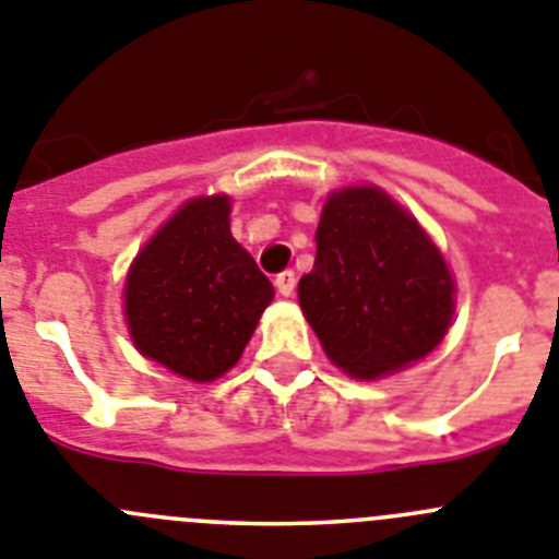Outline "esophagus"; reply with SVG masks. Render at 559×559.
Wrapping results in <instances>:
<instances>
[{
    "instance_id": "obj_1",
    "label": "esophagus",
    "mask_w": 559,
    "mask_h": 559,
    "mask_svg": "<svg viewBox=\"0 0 559 559\" xmlns=\"http://www.w3.org/2000/svg\"><path fill=\"white\" fill-rule=\"evenodd\" d=\"M295 286H298V278H295L292 270H284V273L275 275V289H278L284 298H289L292 292H295Z\"/></svg>"
}]
</instances>
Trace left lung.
I'll return each instance as SVG.
<instances>
[{"label":"left lung","mask_w":559,"mask_h":559,"mask_svg":"<svg viewBox=\"0 0 559 559\" xmlns=\"http://www.w3.org/2000/svg\"><path fill=\"white\" fill-rule=\"evenodd\" d=\"M300 309L325 354L356 379H379L429 354L454 314V281L424 228L384 192L342 189L317 225Z\"/></svg>","instance_id":"1"}]
</instances>
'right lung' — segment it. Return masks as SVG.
Segmentation results:
<instances>
[{
    "instance_id": "right-lung-1",
    "label": "right lung",
    "mask_w": 559,
    "mask_h": 559,
    "mask_svg": "<svg viewBox=\"0 0 559 559\" xmlns=\"http://www.w3.org/2000/svg\"><path fill=\"white\" fill-rule=\"evenodd\" d=\"M230 200H189L139 253L124 309L135 348L192 381L242 356L273 284L230 236Z\"/></svg>"
}]
</instances>
